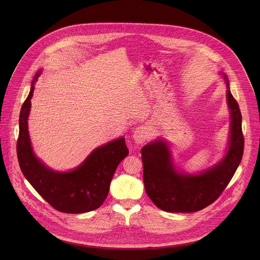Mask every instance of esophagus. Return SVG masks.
<instances>
[{
    "instance_id": "obj_1",
    "label": "esophagus",
    "mask_w": 260,
    "mask_h": 260,
    "mask_svg": "<svg viewBox=\"0 0 260 260\" xmlns=\"http://www.w3.org/2000/svg\"><path fill=\"white\" fill-rule=\"evenodd\" d=\"M150 136V130L147 126H140L136 128L133 133V140L137 145L143 144Z\"/></svg>"
}]
</instances>
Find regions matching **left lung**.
Here are the masks:
<instances>
[{
	"label": "left lung",
	"mask_w": 260,
	"mask_h": 260,
	"mask_svg": "<svg viewBox=\"0 0 260 260\" xmlns=\"http://www.w3.org/2000/svg\"><path fill=\"white\" fill-rule=\"evenodd\" d=\"M225 81L229 110V134L222 157L212 166L189 173L175 164L169 143L158 137L141 150L143 180L152 202L166 212H196L213 203L226 188L239 166L244 147L242 117L233 98L229 80Z\"/></svg>",
	"instance_id": "obj_1"
}]
</instances>
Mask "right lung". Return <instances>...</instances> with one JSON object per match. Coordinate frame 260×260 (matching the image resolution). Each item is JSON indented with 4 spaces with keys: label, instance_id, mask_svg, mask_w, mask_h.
<instances>
[{
    "label": "right lung",
    "instance_id": "obj_1",
    "mask_svg": "<svg viewBox=\"0 0 260 260\" xmlns=\"http://www.w3.org/2000/svg\"><path fill=\"white\" fill-rule=\"evenodd\" d=\"M42 72L40 69L35 75L20 112L17 143L20 168L30 184L55 209L73 214L95 210L105 201L118 165L129 154L125 138L121 136L94 149L71 170L58 171L49 167L34 152L28 127L31 99Z\"/></svg>",
    "mask_w": 260,
    "mask_h": 260
}]
</instances>
